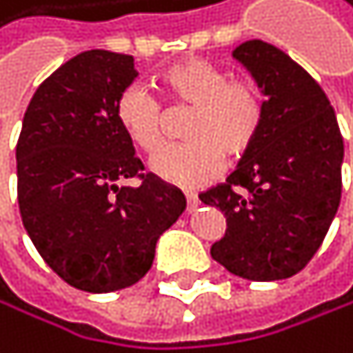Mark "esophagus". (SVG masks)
<instances>
[{
    "label": "esophagus",
    "instance_id": "34e87169",
    "mask_svg": "<svg viewBox=\"0 0 353 353\" xmlns=\"http://www.w3.org/2000/svg\"><path fill=\"white\" fill-rule=\"evenodd\" d=\"M186 203H188V212H193L199 206V197L195 193H186Z\"/></svg>",
    "mask_w": 353,
    "mask_h": 353
}]
</instances>
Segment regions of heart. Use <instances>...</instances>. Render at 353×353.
Segmentation results:
<instances>
[{
	"mask_svg": "<svg viewBox=\"0 0 353 353\" xmlns=\"http://www.w3.org/2000/svg\"><path fill=\"white\" fill-rule=\"evenodd\" d=\"M160 90L171 108H193L184 125L182 145L160 150L150 169L160 180L178 186H201L223 169L225 156L241 160L250 154L265 123V101L250 82L203 58H186L160 75ZM117 123L143 152L162 141V105L139 84L128 86L114 105Z\"/></svg>",
	"mask_w": 353,
	"mask_h": 353,
	"instance_id": "b5f03b06",
	"label": "heart"
}]
</instances>
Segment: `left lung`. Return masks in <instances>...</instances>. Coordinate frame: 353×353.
<instances>
[{"label":"left lung","instance_id":"1","mask_svg":"<svg viewBox=\"0 0 353 353\" xmlns=\"http://www.w3.org/2000/svg\"><path fill=\"white\" fill-rule=\"evenodd\" d=\"M232 56L265 95V123L228 180L199 193L228 223L210 256L243 280H284L308 265L339 210L343 137L321 86L282 49L248 41Z\"/></svg>","mask_w":353,"mask_h":353}]
</instances>
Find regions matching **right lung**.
<instances>
[{
    "label": "right lung",
    "instance_id": "1",
    "mask_svg": "<svg viewBox=\"0 0 353 353\" xmlns=\"http://www.w3.org/2000/svg\"><path fill=\"white\" fill-rule=\"evenodd\" d=\"M134 58L90 49L37 88L17 143V195L28 236L67 284L112 293L152 269L156 243L186 208L178 186L143 175L114 105ZM139 187H121L128 177Z\"/></svg>",
    "mask_w": 353,
    "mask_h": 353
}]
</instances>
